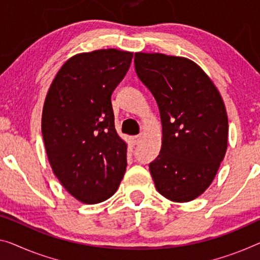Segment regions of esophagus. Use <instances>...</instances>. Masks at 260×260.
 <instances>
[{"label":"esophagus","mask_w":260,"mask_h":260,"mask_svg":"<svg viewBox=\"0 0 260 260\" xmlns=\"http://www.w3.org/2000/svg\"><path fill=\"white\" fill-rule=\"evenodd\" d=\"M141 139H142V135H136V136H133V137H131V141H133L135 145L141 142Z\"/></svg>","instance_id":"1"}]
</instances>
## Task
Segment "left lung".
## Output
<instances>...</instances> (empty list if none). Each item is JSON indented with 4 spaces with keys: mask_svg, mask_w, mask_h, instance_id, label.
I'll return each mask as SVG.
<instances>
[{
    "mask_svg": "<svg viewBox=\"0 0 260 260\" xmlns=\"http://www.w3.org/2000/svg\"><path fill=\"white\" fill-rule=\"evenodd\" d=\"M135 70L161 118L160 153L149 165L155 188L171 201H191L208 188L224 158L223 100L205 72L186 58L136 53Z\"/></svg>",
    "mask_w": 260,
    "mask_h": 260,
    "instance_id": "8db88e82",
    "label": "left lung"
}]
</instances>
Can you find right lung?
I'll return each mask as SVG.
<instances>
[{
	"instance_id": "1",
	"label": "right lung",
	"mask_w": 260,
	"mask_h": 260,
	"mask_svg": "<svg viewBox=\"0 0 260 260\" xmlns=\"http://www.w3.org/2000/svg\"><path fill=\"white\" fill-rule=\"evenodd\" d=\"M133 53L115 49L72 57L55 75L43 108L42 133L58 180L83 203L114 195L126 169V144L115 129L111 94Z\"/></svg>"
}]
</instances>
